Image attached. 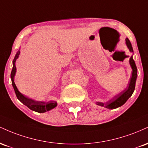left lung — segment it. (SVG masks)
I'll list each match as a JSON object with an SVG mask.
<instances>
[{
	"instance_id": "8db88e82",
	"label": "left lung",
	"mask_w": 148,
	"mask_h": 148,
	"mask_svg": "<svg viewBox=\"0 0 148 148\" xmlns=\"http://www.w3.org/2000/svg\"><path fill=\"white\" fill-rule=\"evenodd\" d=\"M125 41H126L125 43H126L127 48L129 49L130 51L134 53L132 44H131L129 39L126 38ZM130 64L132 69V77H131L130 79V83L129 84L127 89L122 91L121 92H120L116 96H115L114 98H113L111 100H109L108 101H106V103L98 101V102L96 103L97 105L105 107V108H108V109H114V108H117L118 107L123 106L124 103H125V102L128 100L129 98L132 95L134 89H135L136 81L137 79V67L133 59V55L131 56L130 59Z\"/></svg>"
}]
</instances>
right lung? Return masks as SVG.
I'll return each mask as SVG.
<instances>
[{
  "instance_id": "obj_1",
  "label": "right lung",
  "mask_w": 148,
  "mask_h": 148,
  "mask_svg": "<svg viewBox=\"0 0 148 148\" xmlns=\"http://www.w3.org/2000/svg\"><path fill=\"white\" fill-rule=\"evenodd\" d=\"M20 55V50H18L17 53L15 55V57L14 60L12 61L13 64V67L12 70L11 72V80H12V85L13 88H14L15 94H16V97L21 102H22L23 104L25 105L27 107L30 108L32 111H34L37 113H45V112L50 111V110L53 109V108H56L57 106V102L56 101H36V100H34L31 98L28 97L27 96H25V95L22 94L21 92H20L18 91L17 87L16 86V85L14 84V78L16 74V61L18 59V56Z\"/></svg>"
}]
</instances>
